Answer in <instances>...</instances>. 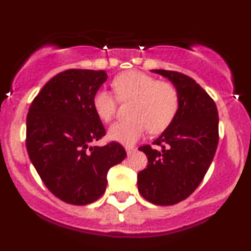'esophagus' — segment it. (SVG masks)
Listing matches in <instances>:
<instances>
[{
	"label": "esophagus",
	"mask_w": 251,
	"mask_h": 251,
	"mask_svg": "<svg viewBox=\"0 0 251 251\" xmlns=\"http://www.w3.org/2000/svg\"><path fill=\"white\" fill-rule=\"evenodd\" d=\"M134 150H136V149H134L133 147H127V148H126V152H127V155H131V154H133V152H134Z\"/></svg>",
	"instance_id": "esophagus-1"
}]
</instances>
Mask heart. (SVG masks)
I'll list each match as a JSON object with an SVG mask.
<instances>
[{
  "label": "heart",
  "instance_id": "heart-1",
  "mask_svg": "<svg viewBox=\"0 0 251 251\" xmlns=\"http://www.w3.org/2000/svg\"><path fill=\"white\" fill-rule=\"evenodd\" d=\"M119 101H133L130 121H117L108 131L112 141L133 146L149 128L160 133L171 125L179 107V95L170 81L156 80L141 71H127L113 80ZM117 97L107 90L94 95L92 107L101 120L109 121L117 110Z\"/></svg>",
  "mask_w": 251,
  "mask_h": 251
}]
</instances>
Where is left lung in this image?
Listing matches in <instances>:
<instances>
[{
	"instance_id": "obj_1",
	"label": "left lung",
	"mask_w": 251,
	"mask_h": 251,
	"mask_svg": "<svg viewBox=\"0 0 251 251\" xmlns=\"http://www.w3.org/2000/svg\"><path fill=\"white\" fill-rule=\"evenodd\" d=\"M172 81L179 107L171 125L154 141L161 150L139 147L148 157L138 173L139 194L157 205H172L189 197L201 184L219 142L215 102L196 81L183 73L151 70Z\"/></svg>"
}]
</instances>
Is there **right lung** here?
<instances>
[{
  "label": "right lung",
  "mask_w": 251,
  "mask_h": 251,
  "mask_svg": "<svg viewBox=\"0 0 251 251\" xmlns=\"http://www.w3.org/2000/svg\"><path fill=\"white\" fill-rule=\"evenodd\" d=\"M107 78L104 71H63L42 88L28 109L26 149L31 162L49 191L70 204L99 200L109 168L126 157L117 142L90 146L105 134L92 99Z\"/></svg>",
  "instance_id": "obj_1"
}]
</instances>
